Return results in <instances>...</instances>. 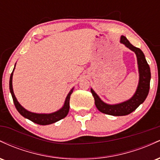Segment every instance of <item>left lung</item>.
I'll use <instances>...</instances> for the list:
<instances>
[{
	"label": "left lung",
	"instance_id": "left-lung-1",
	"mask_svg": "<svg viewBox=\"0 0 160 160\" xmlns=\"http://www.w3.org/2000/svg\"><path fill=\"white\" fill-rule=\"evenodd\" d=\"M120 42L128 49L135 52L137 56L139 71V82L135 95H133L132 98L126 102L112 105L102 102L98 95L91 89V92L95 99V104L98 111L103 113L112 116L128 115L136 110V108L144 102L149 93L150 81L151 78L150 66L147 62L142 51L131 44L125 36H121Z\"/></svg>",
	"mask_w": 160,
	"mask_h": 160
}]
</instances>
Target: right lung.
Segmentation results:
<instances>
[{
	"mask_svg": "<svg viewBox=\"0 0 160 160\" xmlns=\"http://www.w3.org/2000/svg\"><path fill=\"white\" fill-rule=\"evenodd\" d=\"M16 66V65H15ZM13 68V71H14ZM13 71H12V74L10 75V90L12 95V100H13L14 104H15V107L16 108L19 113L22 116H23L25 118L28 119L32 122H35L37 124L42 125V126H45V125H49L54 123V122H57V121L62 120V119L65 118L66 116L68 115L69 111L70 108V97H71V93H72L73 89H71L68 93V95H67V98L65 99V104L62 107V108L59 110V111L54 112V113H49V114H45V113H32L30 111H28L27 110H25V108L22 107L20 105V104L18 102V101L16 100V98L14 95L13 89H12V74H13Z\"/></svg>",
	"mask_w": 160,
	"mask_h": 160,
	"instance_id": "right-lung-1",
	"label": "right lung"
}]
</instances>
